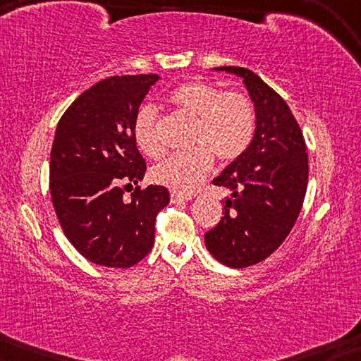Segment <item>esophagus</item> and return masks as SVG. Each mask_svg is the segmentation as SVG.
Here are the masks:
<instances>
[{
	"mask_svg": "<svg viewBox=\"0 0 361 361\" xmlns=\"http://www.w3.org/2000/svg\"><path fill=\"white\" fill-rule=\"evenodd\" d=\"M190 199H192V197L177 194V192H172V194H171V202H172V204H182V202H189Z\"/></svg>",
	"mask_w": 361,
	"mask_h": 361,
	"instance_id": "obj_1",
	"label": "esophagus"
}]
</instances>
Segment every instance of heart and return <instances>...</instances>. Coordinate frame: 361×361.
<instances>
[{
	"mask_svg": "<svg viewBox=\"0 0 361 361\" xmlns=\"http://www.w3.org/2000/svg\"><path fill=\"white\" fill-rule=\"evenodd\" d=\"M169 102L184 115L195 118L190 133L192 149L167 157L152 167V179L177 194L197 189L214 164L212 156L228 162L243 154L255 133V110L240 92H224L209 82H187L171 93ZM136 145L149 157L164 154L159 116L152 105L136 113L133 125Z\"/></svg>",
	"mask_w": 361,
	"mask_h": 361,
	"instance_id": "heart-1",
	"label": "heart"
}]
</instances>
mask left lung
Listing matches in <instances>:
<instances>
[{
  "instance_id": "left-lung-1",
  "label": "left lung",
  "mask_w": 361,
  "mask_h": 361,
  "mask_svg": "<svg viewBox=\"0 0 361 361\" xmlns=\"http://www.w3.org/2000/svg\"><path fill=\"white\" fill-rule=\"evenodd\" d=\"M214 71L240 77L255 105L250 146L212 180L231 197L225 215L205 233L209 253L240 269L268 258L293 230L307 189V152L288 103L255 72L226 66Z\"/></svg>"
}]
</instances>
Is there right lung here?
<instances>
[{
  "mask_svg": "<svg viewBox=\"0 0 361 361\" xmlns=\"http://www.w3.org/2000/svg\"><path fill=\"white\" fill-rule=\"evenodd\" d=\"M159 78H105L83 92L57 125L49 164L54 210L73 248L98 266L140 263L154 245L157 212L171 200L162 185L136 187L125 199L121 185H137L145 177L133 125Z\"/></svg>",
  "mask_w": 361,
  "mask_h": 361,
  "instance_id": "right-lung-1",
  "label": "right lung"
}]
</instances>
